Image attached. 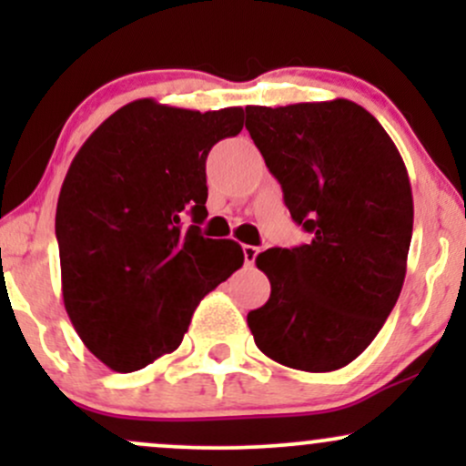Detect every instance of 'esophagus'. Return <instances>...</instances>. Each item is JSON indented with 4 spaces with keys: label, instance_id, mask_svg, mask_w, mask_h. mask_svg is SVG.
Instances as JSON below:
<instances>
[{
    "label": "esophagus",
    "instance_id": "obj_1",
    "mask_svg": "<svg viewBox=\"0 0 466 466\" xmlns=\"http://www.w3.org/2000/svg\"><path fill=\"white\" fill-rule=\"evenodd\" d=\"M258 248H254V245H243V256H245V265H254L256 256H258Z\"/></svg>",
    "mask_w": 466,
    "mask_h": 466
}]
</instances>
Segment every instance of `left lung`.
Here are the masks:
<instances>
[{
    "mask_svg": "<svg viewBox=\"0 0 466 466\" xmlns=\"http://www.w3.org/2000/svg\"><path fill=\"white\" fill-rule=\"evenodd\" d=\"M245 111L293 221L311 234L300 248L256 256L271 293L248 326L269 360L337 370L370 346L399 300L414 226L408 168L377 117L352 100Z\"/></svg>",
    "mask_w": 466,
    "mask_h": 466,
    "instance_id": "obj_1",
    "label": "left lung"
}]
</instances>
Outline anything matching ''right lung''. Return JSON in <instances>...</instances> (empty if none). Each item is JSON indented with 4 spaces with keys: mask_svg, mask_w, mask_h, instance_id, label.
I'll return each instance as SVG.
<instances>
[{
    "mask_svg": "<svg viewBox=\"0 0 466 466\" xmlns=\"http://www.w3.org/2000/svg\"><path fill=\"white\" fill-rule=\"evenodd\" d=\"M240 129V106L201 114L142 98L106 117L72 159L56 206L63 304L111 370L177 350L197 304L243 265L237 240L203 238L199 228L208 153Z\"/></svg>",
    "mask_w": 466,
    "mask_h": 466,
    "instance_id": "1",
    "label": "right lung"
}]
</instances>
